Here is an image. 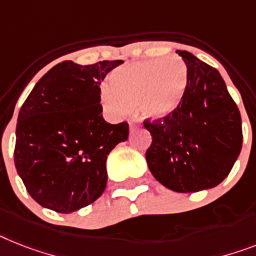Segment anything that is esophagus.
<instances>
[{"label": "esophagus", "instance_id": "1", "mask_svg": "<svg viewBox=\"0 0 256 256\" xmlns=\"http://www.w3.org/2000/svg\"><path fill=\"white\" fill-rule=\"evenodd\" d=\"M138 126H141V123L138 122V120H130V132H133V130H136V128H138Z\"/></svg>", "mask_w": 256, "mask_h": 256}]
</instances>
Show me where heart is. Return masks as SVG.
<instances>
[{
    "instance_id": "obj_1",
    "label": "heart",
    "mask_w": 256,
    "mask_h": 256,
    "mask_svg": "<svg viewBox=\"0 0 256 256\" xmlns=\"http://www.w3.org/2000/svg\"><path fill=\"white\" fill-rule=\"evenodd\" d=\"M188 84V69L180 57L128 62L108 76L100 92L110 115L122 116L136 104L150 119H164L180 104Z\"/></svg>"
}]
</instances>
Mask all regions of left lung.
I'll return each instance as SVG.
<instances>
[{
	"label": "left lung",
	"mask_w": 256,
	"mask_h": 256,
	"mask_svg": "<svg viewBox=\"0 0 256 256\" xmlns=\"http://www.w3.org/2000/svg\"><path fill=\"white\" fill-rule=\"evenodd\" d=\"M188 69V84L174 112L156 123L146 162L153 176L175 192L213 188L229 175L242 148L237 104L217 69L187 50H176Z\"/></svg>",
	"instance_id": "left-lung-1"
}]
</instances>
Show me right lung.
<instances>
[{
    "mask_svg": "<svg viewBox=\"0 0 256 256\" xmlns=\"http://www.w3.org/2000/svg\"><path fill=\"white\" fill-rule=\"evenodd\" d=\"M122 62L62 61L40 78L20 107L14 162L27 192L44 208L76 212L104 191L107 156L128 140L130 128L103 119L100 84Z\"/></svg>",
    "mask_w": 256,
    "mask_h": 256,
    "instance_id": "obj_1",
    "label": "right lung"
}]
</instances>
